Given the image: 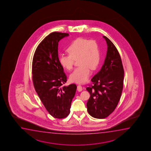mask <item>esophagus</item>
Listing matches in <instances>:
<instances>
[{
  "mask_svg": "<svg viewBox=\"0 0 151 151\" xmlns=\"http://www.w3.org/2000/svg\"><path fill=\"white\" fill-rule=\"evenodd\" d=\"M77 90L79 91V92L82 91L83 90V87H82V86H81V85H78L77 86Z\"/></svg>",
  "mask_w": 151,
  "mask_h": 151,
  "instance_id": "esophagus-1",
  "label": "esophagus"
}]
</instances>
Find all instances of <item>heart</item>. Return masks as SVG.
<instances>
[{
    "label": "heart",
    "instance_id": "1",
    "mask_svg": "<svg viewBox=\"0 0 151 151\" xmlns=\"http://www.w3.org/2000/svg\"><path fill=\"white\" fill-rule=\"evenodd\" d=\"M68 54L60 55L59 60L64 68L72 70L75 60H78L79 66L70 75V79L74 83H84L89 78L92 70L97 68L101 60V53L97 42L93 40L78 38L68 48Z\"/></svg>",
    "mask_w": 151,
    "mask_h": 151
}]
</instances>
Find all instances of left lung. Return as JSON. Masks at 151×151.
Segmentation results:
<instances>
[{
    "label": "left lung",
    "mask_w": 151,
    "mask_h": 151,
    "mask_svg": "<svg viewBox=\"0 0 151 151\" xmlns=\"http://www.w3.org/2000/svg\"><path fill=\"white\" fill-rule=\"evenodd\" d=\"M105 60L101 70L91 79L93 85L86 89L90 94L87 103L88 112L96 119H104L113 112L121 96L124 69L118 50L108 37Z\"/></svg>",
    "instance_id": "obj_1"
}]
</instances>
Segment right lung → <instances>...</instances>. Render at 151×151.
Listing matches in <instances>:
<instances>
[{
  "instance_id": "1",
  "label": "right lung",
  "mask_w": 151,
  "mask_h": 151,
  "mask_svg": "<svg viewBox=\"0 0 151 151\" xmlns=\"http://www.w3.org/2000/svg\"><path fill=\"white\" fill-rule=\"evenodd\" d=\"M68 33L54 32L39 44L33 56L32 74L33 86L46 109L57 119L70 113L76 85L63 86L67 77L58 58V42Z\"/></svg>"
}]
</instances>
